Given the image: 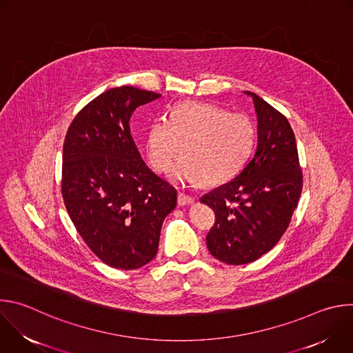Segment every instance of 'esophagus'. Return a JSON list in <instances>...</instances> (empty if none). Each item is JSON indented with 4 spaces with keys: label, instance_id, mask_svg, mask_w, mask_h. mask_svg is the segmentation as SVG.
<instances>
[{
    "label": "esophagus",
    "instance_id": "obj_1",
    "mask_svg": "<svg viewBox=\"0 0 353 353\" xmlns=\"http://www.w3.org/2000/svg\"><path fill=\"white\" fill-rule=\"evenodd\" d=\"M192 201H194V198H192L191 195H188V194H184V192H179V194H177V204H179L180 207L187 205V204L192 203Z\"/></svg>",
    "mask_w": 353,
    "mask_h": 353
}]
</instances>
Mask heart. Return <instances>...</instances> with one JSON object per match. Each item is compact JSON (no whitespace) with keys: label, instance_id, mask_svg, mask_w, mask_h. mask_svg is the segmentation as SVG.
Wrapping results in <instances>:
<instances>
[{"label":"heart","instance_id":"b5f03b06","mask_svg":"<svg viewBox=\"0 0 353 353\" xmlns=\"http://www.w3.org/2000/svg\"><path fill=\"white\" fill-rule=\"evenodd\" d=\"M256 125L247 116L229 113L207 102H183L172 109L170 120L149 125L145 149L149 165L158 173L170 170L179 184H221L232 179L245 163L256 143Z\"/></svg>","mask_w":353,"mask_h":353}]
</instances>
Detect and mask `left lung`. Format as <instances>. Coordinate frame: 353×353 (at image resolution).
Segmentation results:
<instances>
[{"label":"left lung","instance_id":"1","mask_svg":"<svg viewBox=\"0 0 353 353\" xmlns=\"http://www.w3.org/2000/svg\"><path fill=\"white\" fill-rule=\"evenodd\" d=\"M259 139L253 157L230 181L201 198L215 212L210 253L241 265L259 260L281 240L303 188L297 146L288 119L256 93Z\"/></svg>","mask_w":353,"mask_h":353}]
</instances>
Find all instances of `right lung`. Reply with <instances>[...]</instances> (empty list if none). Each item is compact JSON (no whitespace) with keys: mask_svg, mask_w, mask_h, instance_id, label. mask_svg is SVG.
Here are the masks:
<instances>
[{"mask_svg":"<svg viewBox=\"0 0 353 353\" xmlns=\"http://www.w3.org/2000/svg\"><path fill=\"white\" fill-rule=\"evenodd\" d=\"M162 94L112 88L74 117L63 149L61 194L88 247L109 267L137 270L158 253L173 185L145 165L130 131L138 106Z\"/></svg>","mask_w":353,"mask_h":353,"instance_id":"obj_1","label":"right lung"}]
</instances>
